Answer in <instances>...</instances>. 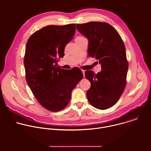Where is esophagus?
<instances>
[{"mask_svg": "<svg viewBox=\"0 0 151 151\" xmlns=\"http://www.w3.org/2000/svg\"><path fill=\"white\" fill-rule=\"evenodd\" d=\"M82 73H83V77H85V70H82Z\"/></svg>", "mask_w": 151, "mask_h": 151, "instance_id": "1", "label": "esophagus"}]
</instances>
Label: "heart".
<instances>
[{"mask_svg":"<svg viewBox=\"0 0 151 151\" xmlns=\"http://www.w3.org/2000/svg\"><path fill=\"white\" fill-rule=\"evenodd\" d=\"M78 37H81V36H78Z\"/></svg>","mask_w":151,"mask_h":151,"instance_id":"1","label":"heart"}]
</instances>
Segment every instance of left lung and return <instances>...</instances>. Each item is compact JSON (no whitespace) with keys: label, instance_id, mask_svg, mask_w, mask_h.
Segmentation results:
<instances>
[{"label":"left lung","instance_id":"obj_1","mask_svg":"<svg viewBox=\"0 0 151 151\" xmlns=\"http://www.w3.org/2000/svg\"><path fill=\"white\" fill-rule=\"evenodd\" d=\"M76 29L88 40V56L98 60L102 69L97 74L92 70L85 73L91 82L88 100L98 109H107L118 101L126 86L128 63L123 40L106 23L76 24Z\"/></svg>","mask_w":151,"mask_h":151}]
</instances>
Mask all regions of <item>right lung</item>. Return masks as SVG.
<instances>
[{
  "mask_svg": "<svg viewBox=\"0 0 151 151\" xmlns=\"http://www.w3.org/2000/svg\"><path fill=\"white\" fill-rule=\"evenodd\" d=\"M75 24L50 25L36 31L28 39L24 64L26 79L38 102L52 112L69 104L72 90L83 78L79 69H61L58 59L73 39Z\"/></svg>",
  "mask_w": 151,
  "mask_h": 151,
  "instance_id": "add662e5",
  "label": "right lung"
}]
</instances>
